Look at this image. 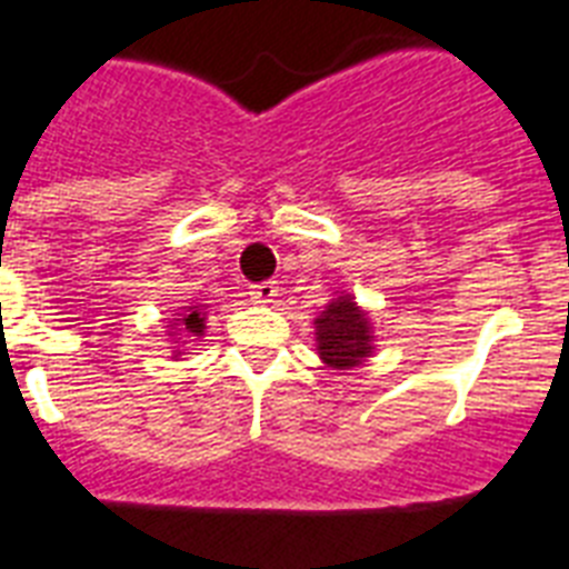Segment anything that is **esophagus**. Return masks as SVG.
<instances>
[{
  "mask_svg": "<svg viewBox=\"0 0 569 569\" xmlns=\"http://www.w3.org/2000/svg\"><path fill=\"white\" fill-rule=\"evenodd\" d=\"M277 295H280V286L274 283V280H266V283H257L250 286V301L257 303H274Z\"/></svg>",
  "mask_w": 569,
  "mask_h": 569,
  "instance_id": "1",
  "label": "esophagus"
}]
</instances>
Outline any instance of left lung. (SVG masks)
Masks as SVG:
<instances>
[{
	"mask_svg": "<svg viewBox=\"0 0 569 569\" xmlns=\"http://www.w3.org/2000/svg\"><path fill=\"white\" fill-rule=\"evenodd\" d=\"M372 321L351 295H339L316 319V351L333 369H351L372 355Z\"/></svg>",
	"mask_w": 569,
	"mask_h": 569,
	"instance_id": "obj_1",
	"label": "left lung"
}]
</instances>
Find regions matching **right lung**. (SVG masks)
I'll list each match as a JSON object with an SVG mask.
<instances>
[{"mask_svg": "<svg viewBox=\"0 0 569 569\" xmlns=\"http://www.w3.org/2000/svg\"><path fill=\"white\" fill-rule=\"evenodd\" d=\"M173 325H180L182 333H189V337H200L203 333V312L200 307H189V310L182 312V319H173Z\"/></svg>", "mask_w": 569, "mask_h": 569, "instance_id": "right-lung-1", "label": "right lung"}]
</instances>
